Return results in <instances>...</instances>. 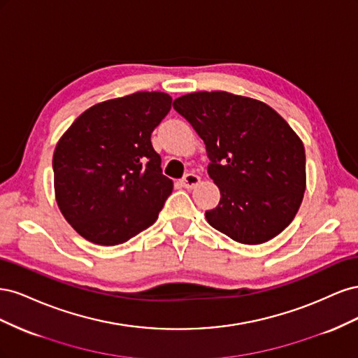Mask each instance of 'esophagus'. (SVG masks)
I'll return each mask as SVG.
<instances>
[{
    "instance_id": "obj_1",
    "label": "esophagus",
    "mask_w": 358,
    "mask_h": 358,
    "mask_svg": "<svg viewBox=\"0 0 358 358\" xmlns=\"http://www.w3.org/2000/svg\"><path fill=\"white\" fill-rule=\"evenodd\" d=\"M200 183V178L196 175V173H188V175L183 176L182 179V185L185 188H194Z\"/></svg>"
}]
</instances>
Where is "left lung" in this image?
Segmentation results:
<instances>
[{
    "label": "left lung",
    "instance_id": "1",
    "mask_svg": "<svg viewBox=\"0 0 358 358\" xmlns=\"http://www.w3.org/2000/svg\"><path fill=\"white\" fill-rule=\"evenodd\" d=\"M196 129L210 159L221 200L206 220L230 239L259 245L294 220L306 189L305 146L263 101L225 91L192 92L173 101Z\"/></svg>",
    "mask_w": 358,
    "mask_h": 358
}]
</instances>
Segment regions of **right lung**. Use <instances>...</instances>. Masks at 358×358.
I'll return each mask as SVG.
<instances>
[{
  "label": "right lung",
  "mask_w": 358,
  "mask_h": 358,
  "mask_svg": "<svg viewBox=\"0 0 358 358\" xmlns=\"http://www.w3.org/2000/svg\"><path fill=\"white\" fill-rule=\"evenodd\" d=\"M171 109L166 92H134L85 110L53 152L55 199L86 241L113 246L152 225L173 191L150 134Z\"/></svg>",
  "instance_id": "1"
}]
</instances>
